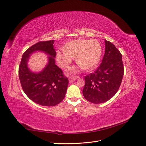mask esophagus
Returning <instances> with one entry per match:
<instances>
[{"label": "esophagus", "mask_w": 146, "mask_h": 146, "mask_svg": "<svg viewBox=\"0 0 146 146\" xmlns=\"http://www.w3.org/2000/svg\"><path fill=\"white\" fill-rule=\"evenodd\" d=\"M76 79H77V77H70L69 78V83H72L75 80H76Z\"/></svg>", "instance_id": "esophagus-1"}]
</instances>
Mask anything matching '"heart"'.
<instances>
[{"mask_svg": "<svg viewBox=\"0 0 146 146\" xmlns=\"http://www.w3.org/2000/svg\"><path fill=\"white\" fill-rule=\"evenodd\" d=\"M102 51L100 42L96 39H76L60 48L56 57L61 67L66 68L71 64L76 55L78 67L69 69L70 72H76L78 69L95 68L100 60Z\"/></svg>", "mask_w": 146, "mask_h": 146, "instance_id": "obj_1", "label": "heart"}]
</instances>
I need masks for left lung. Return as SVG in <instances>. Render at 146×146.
<instances>
[{"label":"left lung","instance_id":"1","mask_svg":"<svg viewBox=\"0 0 146 146\" xmlns=\"http://www.w3.org/2000/svg\"><path fill=\"white\" fill-rule=\"evenodd\" d=\"M105 51L101 64L94 73L85 77L83 95L92 104L108 101L116 94L123 76L121 52L114 44L105 40Z\"/></svg>","mask_w":146,"mask_h":146}]
</instances>
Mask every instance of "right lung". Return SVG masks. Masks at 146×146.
<instances>
[{
  "label": "right lung",
  "mask_w": 146,
  "mask_h": 146,
  "mask_svg": "<svg viewBox=\"0 0 146 146\" xmlns=\"http://www.w3.org/2000/svg\"><path fill=\"white\" fill-rule=\"evenodd\" d=\"M54 43V40H50L32 46L23 54L19 66V78L25 94L34 102L47 107L55 106L64 99L69 83L62 70L55 64ZM36 51L44 52L50 56L42 71L35 73L29 69L27 63L29 55Z\"/></svg>",
  "instance_id": "add662e5"
}]
</instances>
